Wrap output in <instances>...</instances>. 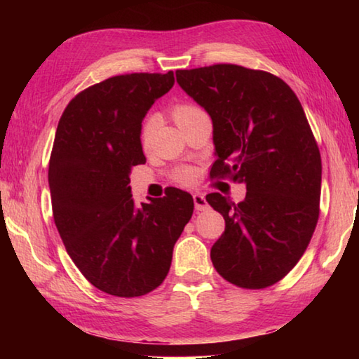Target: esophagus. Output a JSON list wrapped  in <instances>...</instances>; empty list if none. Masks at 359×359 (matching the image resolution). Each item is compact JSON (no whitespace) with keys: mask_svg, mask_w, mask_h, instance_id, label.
<instances>
[{"mask_svg":"<svg viewBox=\"0 0 359 359\" xmlns=\"http://www.w3.org/2000/svg\"><path fill=\"white\" fill-rule=\"evenodd\" d=\"M193 203H194V209H196V210L208 209V201H205L203 193H194L193 194Z\"/></svg>","mask_w":359,"mask_h":359,"instance_id":"obj_1","label":"esophagus"}]
</instances>
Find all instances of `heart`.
Returning <instances> with one entry per match:
<instances>
[{
  "instance_id": "b5f03b06",
  "label": "heart",
  "mask_w": 359,
  "mask_h": 359,
  "mask_svg": "<svg viewBox=\"0 0 359 359\" xmlns=\"http://www.w3.org/2000/svg\"><path fill=\"white\" fill-rule=\"evenodd\" d=\"M201 111V109H198L196 106H191V104H180V106H175L174 107V118L177 121V125L180 123L182 120H185L190 117V115L196 114ZM156 128V120L151 117L147 121H145L144 126H142V133H141V141L144 147H147L151 141V136H154V131ZM179 179L180 182H184V184H188V182H191L194 179V171L190 168L187 169H182L180 174H179Z\"/></svg>"
}]
</instances>
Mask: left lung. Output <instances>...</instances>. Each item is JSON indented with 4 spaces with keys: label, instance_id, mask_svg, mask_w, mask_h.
I'll list each match as a JSON object with an SVG mask.
<instances>
[{
    "label": "left lung",
    "instance_id": "8db88e82",
    "mask_svg": "<svg viewBox=\"0 0 359 359\" xmlns=\"http://www.w3.org/2000/svg\"><path fill=\"white\" fill-rule=\"evenodd\" d=\"M184 92L210 115L217 160L212 177L245 184L234 204L205 196L224 218L210 259L224 280L266 288L293 269L317 226L321 158L299 100L266 71L214 65L175 72Z\"/></svg>",
    "mask_w": 359,
    "mask_h": 359
}]
</instances>
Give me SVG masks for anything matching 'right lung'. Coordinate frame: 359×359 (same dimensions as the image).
I'll return each instance as SVG.
<instances>
[{
	"mask_svg": "<svg viewBox=\"0 0 359 359\" xmlns=\"http://www.w3.org/2000/svg\"><path fill=\"white\" fill-rule=\"evenodd\" d=\"M172 85V71L106 79L71 100L58 121L48 165L53 220L79 271L107 294L160 287L193 214L184 190L136 205L130 187L131 168L145 163L142 120Z\"/></svg>",
	"mask_w": 359,
	"mask_h": 359,
	"instance_id": "right-lung-1",
	"label": "right lung"
}]
</instances>
